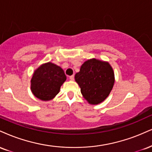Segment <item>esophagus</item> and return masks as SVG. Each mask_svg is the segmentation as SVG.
I'll return each instance as SVG.
<instances>
[{
    "instance_id": "34e87169",
    "label": "esophagus",
    "mask_w": 152,
    "mask_h": 152,
    "mask_svg": "<svg viewBox=\"0 0 152 152\" xmlns=\"http://www.w3.org/2000/svg\"><path fill=\"white\" fill-rule=\"evenodd\" d=\"M69 79L71 80V81H74V75H72V76H69Z\"/></svg>"
}]
</instances>
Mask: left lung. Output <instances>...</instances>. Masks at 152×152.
Wrapping results in <instances>:
<instances>
[{"mask_svg":"<svg viewBox=\"0 0 152 152\" xmlns=\"http://www.w3.org/2000/svg\"><path fill=\"white\" fill-rule=\"evenodd\" d=\"M83 98L91 105H98L106 99L115 83L113 69L107 61L96 58L87 60L75 75Z\"/></svg>","mask_w":152,"mask_h":152,"instance_id":"left-lung-1","label":"left lung"}]
</instances>
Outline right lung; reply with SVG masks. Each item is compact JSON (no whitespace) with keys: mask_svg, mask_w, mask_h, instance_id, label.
<instances>
[{"mask_svg":"<svg viewBox=\"0 0 152 152\" xmlns=\"http://www.w3.org/2000/svg\"><path fill=\"white\" fill-rule=\"evenodd\" d=\"M66 80V76L61 67L47 62L34 71L31 79V91L39 100L48 101L58 94Z\"/></svg>","mask_w":152,"mask_h":152,"instance_id":"1","label":"right lung"}]
</instances>
